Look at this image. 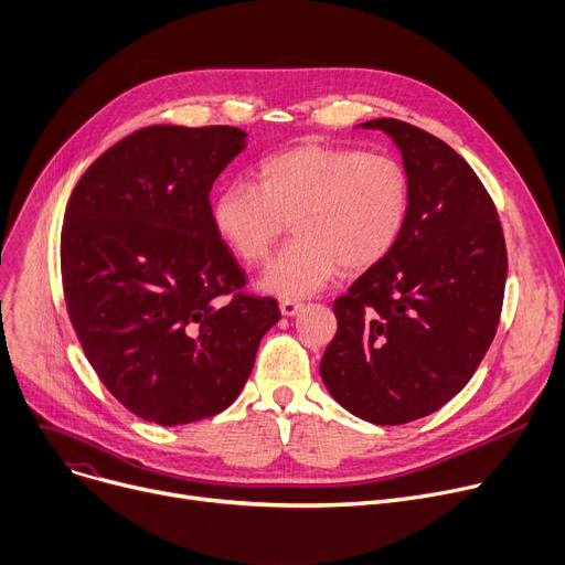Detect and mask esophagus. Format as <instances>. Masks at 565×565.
<instances>
[{
  "instance_id": "esophagus-1",
  "label": "esophagus",
  "mask_w": 565,
  "mask_h": 565,
  "mask_svg": "<svg viewBox=\"0 0 565 565\" xmlns=\"http://www.w3.org/2000/svg\"><path fill=\"white\" fill-rule=\"evenodd\" d=\"M302 307H305V305L299 302V299H288V297L281 299V302H279V311H281L284 316H288V318H290V316H297L299 311H302Z\"/></svg>"
}]
</instances>
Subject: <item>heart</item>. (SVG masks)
<instances>
[{
  "instance_id": "b5f03b06",
  "label": "heart",
  "mask_w": 565,
  "mask_h": 565,
  "mask_svg": "<svg viewBox=\"0 0 565 565\" xmlns=\"http://www.w3.org/2000/svg\"><path fill=\"white\" fill-rule=\"evenodd\" d=\"M411 179L388 157L307 142L260 159L254 183L234 181L211 206L217 238L247 266L268 258L292 220L295 241L270 263L260 288L305 297L341 270L386 258L406 227Z\"/></svg>"
}]
</instances>
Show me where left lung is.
Segmentation results:
<instances>
[{
  "label": "left lung",
  "instance_id": "obj_1",
  "mask_svg": "<svg viewBox=\"0 0 565 565\" xmlns=\"http://www.w3.org/2000/svg\"><path fill=\"white\" fill-rule=\"evenodd\" d=\"M361 127L399 147L411 209L393 252L333 302L320 374L361 420L404 425L452 399L491 348L507 245L491 195L452 147L393 118Z\"/></svg>",
  "mask_w": 565,
  "mask_h": 565
}]
</instances>
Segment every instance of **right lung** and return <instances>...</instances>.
Listing matches in <instances>:
<instances>
[{"label": "right lung", "instance_id": "1", "mask_svg": "<svg viewBox=\"0 0 565 565\" xmlns=\"http://www.w3.org/2000/svg\"><path fill=\"white\" fill-rule=\"evenodd\" d=\"M245 138L236 127L138 129L67 202L70 322L108 393L147 423L188 425L227 408L281 318L277 299L243 292L245 273L211 222V185Z\"/></svg>", "mask_w": 565, "mask_h": 565}]
</instances>
